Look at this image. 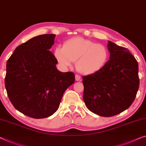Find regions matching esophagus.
Listing matches in <instances>:
<instances>
[{
	"mask_svg": "<svg viewBox=\"0 0 146 146\" xmlns=\"http://www.w3.org/2000/svg\"><path fill=\"white\" fill-rule=\"evenodd\" d=\"M81 79V77H80V76L79 75H75V80H77V81H79V80Z\"/></svg>",
	"mask_w": 146,
	"mask_h": 146,
	"instance_id": "1",
	"label": "esophagus"
}]
</instances>
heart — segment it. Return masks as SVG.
Here are the masks:
<instances>
[{
  "instance_id": "b5f03b06",
  "label": "heart",
  "mask_w": 146,
  "mask_h": 146,
  "mask_svg": "<svg viewBox=\"0 0 146 146\" xmlns=\"http://www.w3.org/2000/svg\"><path fill=\"white\" fill-rule=\"evenodd\" d=\"M54 54L64 67H71L76 61L77 71L84 75L99 72L110 60V50L106 45L79 36L65 41L64 47H56Z\"/></svg>"
}]
</instances>
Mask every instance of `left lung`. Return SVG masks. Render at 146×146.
Wrapping results in <instances>:
<instances>
[{
    "label": "left lung",
    "mask_w": 146,
    "mask_h": 146,
    "mask_svg": "<svg viewBox=\"0 0 146 146\" xmlns=\"http://www.w3.org/2000/svg\"><path fill=\"white\" fill-rule=\"evenodd\" d=\"M110 57L100 71L82 77L83 100L90 111L112 117L129 108L138 90V64L129 50L108 41Z\"/></svg>",
    "instance_id": "left-lung-1"
}]
</instances>
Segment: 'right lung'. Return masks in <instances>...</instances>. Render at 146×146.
Instances as JSON below:
<instances>
[{"label": "right lung", "mask_w": 146, "mask_h": 146, "mask_svg": "<svg viewBox=\"0 0 146 146\" xmlns=\"http://www.w3.org/2000/svg\"><path fill=\"white\" fill-rule=\"evenodd\" d=\"M55 37L45 34L29 39L15 49L6 64L5 87L11 103L34 119L53 115L75 82L73 73L56 68L58 61L50 51Z\"/></svg>", "instance_id": "1"}]
</instances>
